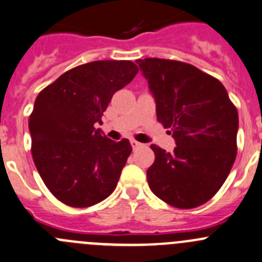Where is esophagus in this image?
Returning a JSON list of instances; mask_svg holds the SVG:
<instances>
[{
  "label": "esophagus",
  "instance_id": "obj_1",
  "mask_svg": "<svg viewBox=\"0 0 262 262\" xmlns=\"http://www.w3.org/2000/svg\"><path fill=\"white\" fill-rule=\"evenodd\" d=\"M130 144H132V147H133L134 149H136L137 147L141 146V143H139V142H137L136 139H130Z\"/></svg>",
  "mask_w": 262,
  "mask_h": 262
}]
</instances>
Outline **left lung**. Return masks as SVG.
I'll return each instance as SVG.
<instances>
[{
	"instance_id": "obj_1",
	"label": "left lung",
	"mask_w": 262,
	"mask_h": 262,
	"mask_svg": "<svg viewBox=\"0 0 262 262\" xmlns=\"http://www.w3.org/2000/svg\"><path fill=\"white\" fill-rule=\"evenodd\" d=\"M156 102L157 120L170 129L174 152L152 144L147 170L152 192L178 209H194L216 194L237 156L238 113L224 85L182 61L137 60Z\"/></svg>"
}]
</instances>
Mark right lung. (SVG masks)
Segmentation results:
<instances>
[{"instance_id": "obj_1", "label": "right lung", "mask_w": 262, "mask_h": 262, "mask_svg": "<svg viewBox=\"0 0 262 262\" xmlns=\"http://www.w3.org/2000/svg\"><path fill=\"white\" fill-rule=\"evenodd\" d=\"M132 61L101 60L70 69L37 96L29 116L32 156L58 201L88 207L116 188L130 142L108 139L96 124L116 91L133 80Z\"/></svg>"}]
</instances>
